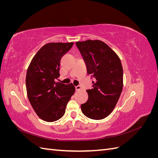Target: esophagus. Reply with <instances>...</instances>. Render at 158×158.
<instances>
[{
    "mask_svg": "<svg viewBox=\"0 0 158 158\" xmlns=\"http://www.w3.org/2000/svg\"><path fill=\"white\" fill-rule=\"evenodd\" d=\"M75 89L76 91H78V90L81 89V86L80 85H76V86H75Z\"/></svg>",
    "mask_w": 158,
    "mask_h": 158,
    "instance_id": "obj_1",
    "label": "esophagus"
}]
</instances>
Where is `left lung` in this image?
I'll return each instance as SVG.
<instances>
[{
	"label": "left lung",
	"instance_id": "left-lung-1",
	"mask_svg": "<svg viewBox=\"0 0 158 158\" xmlns=\"http://www.w3.org/2000/svg\"><path fill=\"white\" fill-rule=\"evenodd\" d=\"M79 49L94 78L92 89H87L88 101L81 105L85 116L101 120L111 114L120 98L123 86V70L119 57L104 42L99 40L78 41Z\"/></svg>",
	"mask_w": 158,
	"mask_h": 158
}]
</instances>
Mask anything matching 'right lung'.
Listing matches in <instances>:
<instances>
[{"label": "right lung", "mask_w": 158, "mask_h": 158, "mask_svg": "<svg viewBox=\"0 0 158 158\" xmlns=\"http://www.w3.org/2000/svg\"><path fill=\"white\" fill-rule=\"evenodd\" d=\"M74 43H49L43 46L31 60L27 70L26 84L28 99L42 120L53 122L65 113L75 92L73 84L56 82L60 76V62Z\"/></svg>", "instance_id": "add662e5"}]
</instances>
